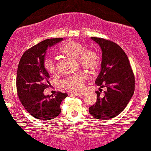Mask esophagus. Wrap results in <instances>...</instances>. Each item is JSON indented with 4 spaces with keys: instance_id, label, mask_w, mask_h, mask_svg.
<instances>
[{
    "instance_id": "obj_1",
    "label": "esophagus",
    "mask_w": 151,
    "mask_h": 151,
    "mask_svg": "<svg viewBox=\"0 0 151 151\" xmlns=\"http://www.w3.org/2000/svg\"><path fill=\"white\" fill-rule=\"evenodd\" d=\"M72 94H74L77 96H82L83 94H84V92L83 91H80V92H72Z\"/></svg>"
}]
</instances>
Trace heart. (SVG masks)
Returning a JSON list of instances; mask_svg holds the SVG:
<instances>
[{"mask_svg":"<svg viewBox=\"0 0 151 151\" xmlns=\"http://www.w3.org/2000/svg\"><path fill=\"white\" fill-rule=\"evenodd\" d=\"M60 52L66 58L76 59L79 65L88 69L93 70L99 65L97 54L93 50L84 49L81 43L75 40H70L65 42L60 48ZM44 67L49 74H53L56 71V66L52 60H46ZM86 77L87 74L86 72L80 71L65 79L63 81V86L70 90H80L83 87Z\"/></svg>","mask_w":151,"mask_h":151,"instance_id":"b5f03b06","label":"heart"}]
</instances>
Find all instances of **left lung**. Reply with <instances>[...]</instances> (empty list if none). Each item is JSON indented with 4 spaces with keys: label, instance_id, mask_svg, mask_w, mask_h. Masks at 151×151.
<instances>
[{
    "label": "left lung",
    "instance_id": "obj_1",
    "mask_svg": "<svg viewBox=\"0 0 151 151\" xmlns=\"http://www.w3.org/2000/svg\"><path fill=\"white\" fill-rule=\"evenodd\" d=\"M101 48L102 54L101 71L95 83L106 87L103 96L99 91L96 103L89 108L93 117L106 120L119 115L133 96L135 78L129 60L122 48L116 43L99 37H91Z\"/></svg>",
    "mask_w": 151,
    "mask_h": 151
}]
</instances>
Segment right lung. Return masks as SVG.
<instances>
[{
	"label": "right lung",
	"mask_w": 151,
	"mask_h": 151,
	"mask_svg": "<svg viewBox=\"0 0 151 151\" xmlns=\"http://www.w3.org/2000/svg\"><path fill=\"white\" fill-rule=\"evenodd\" d=\"M63 38L47 39L23 53L17 67L16 86L18 97L26 111L40 120H52L60 114L61 102L68 96L58 92L55 96L44 95L49 86V74L44 67L48 48Z\"/></svg>",
	"instance_id": "add662e5"
}]
</instances>
